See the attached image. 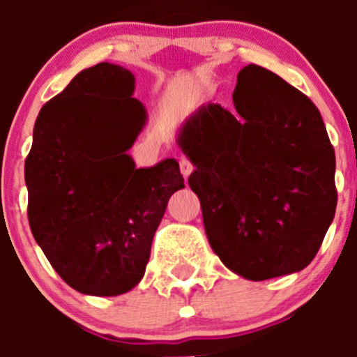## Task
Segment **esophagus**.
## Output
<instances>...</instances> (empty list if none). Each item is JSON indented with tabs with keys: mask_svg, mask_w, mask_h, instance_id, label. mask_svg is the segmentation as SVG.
Listing matches in <instances>:
<instances>
[{
	"mask_svg": "<svg viewBox=\"0 0 357 357\" xmlns=\"http://www.w3.org/2000/svg\"><path fill=\"white\" fill-rule=\"evenodd\" d=\"M179 169H181V172H183V176H185V178H188L190 174H192L193 172V164H192V160H190V158H186V157H181L179 158Z\"/></svg>",
	"mask_w": 357,
	"mask_h": 357,
	"instance_id": "1",
	"label": "esophagus"
}]
</instances>
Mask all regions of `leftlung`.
Segmentation results:
<instances>
[{"label":"left lung","instance_id":"obj_1","mask_svg":"<svg viewBox=\"0 0 357 357\" xmlns=\"http://www.w3.org/2000/svg\"><path fill=\"white\" fill-rule=\"evenodd\" d=\"M183 124L178 145L195 171L205 233L222 264L252 282L301 271L337 207L335 152L314 103L250 63L233 91Z\"/></svg>","mask_w":357,"mask_h":357}]
</instances>
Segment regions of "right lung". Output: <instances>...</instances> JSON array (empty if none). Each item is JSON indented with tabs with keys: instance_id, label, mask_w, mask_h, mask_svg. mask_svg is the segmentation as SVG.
Here are the masks:
<instances>
[{
	"instance_id": "add662e5",
	"label": "right lung",
	"mask_w": 357,
	"mask_h": 357,
	"mask_svg": "<svg viewBox=\"0 0 357 357\" xmlns=\"http://www.w3.org/2000/svg\"><path fill=\"white\" fill-rule=\"evenodd\" d=\"M135 75L102 62L45 103L25 158L27 218L60 278L86 295L139 283L167 202L185 179L174 158L136 169L128 150L146 121Z\"/></svg>"
}]
</instances>
